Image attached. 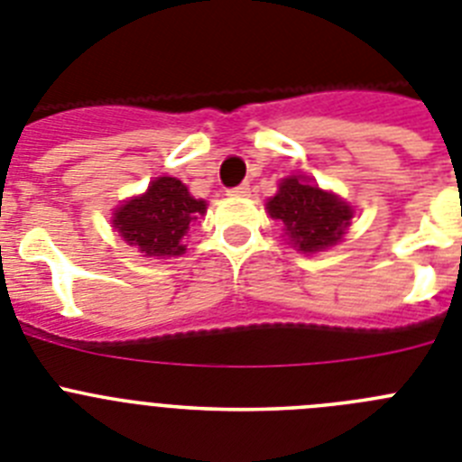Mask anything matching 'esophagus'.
<instances>
[{"label": "esophagus", "instance_id": "esophagus-1", "mask_svg": "<svg viewBox=\"0 0 462 462\" xmlns=\"http://www.w3.org/2000/svg\"><path fill=\"white\" fill-rule=\"evenodd\" d=\"M228 196H250V185L243 182V185L234 187V189H228Z\"/></svg>", "mask_w": 462, "mask_h": 462}]
</instances>
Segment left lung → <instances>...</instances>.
Returning a JSON list of instances; mask_svg holds the SVG:
<instances>
[{
	"instance_id": "8db88e82",
	"label": "left lung",
	"mask_w": 462,
	"mask_h": 462,
	"mask_svg": "<svg viewBox=\"0 0 462 462\" xmlns=\"http://www.w3.org/2000/svg\"><path fill=\"white\" fill-rule=\"evenodd\" d=\"M268 215L284 224L289 240L305 254L328 250L342 240L354 210L333 191L312 185L303 175H289L266 203Z\"/></svg>"
}]
</instances>
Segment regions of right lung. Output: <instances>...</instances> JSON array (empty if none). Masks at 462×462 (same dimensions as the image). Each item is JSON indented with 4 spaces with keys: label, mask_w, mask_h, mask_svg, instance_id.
I'll return each instance as SVG.
<instances>
[{
    "label": "right lung",
    "mask_w": 462,
    "mask_h": 462,
    "mask_svg": "<svg viewBox=\"0 0 462 462\" xmlns=\"http://www.w3.org/2000/svg\"><path fill=\"white\" fill-rule=\"evenodd\" d=\"M206 201L194 199L178 178H157L148 191L134 196L113 212L117 234L143 256H180L189 224L206 215Z\"/></svg>",
    "instance_id": "1"
}]
</instances>
